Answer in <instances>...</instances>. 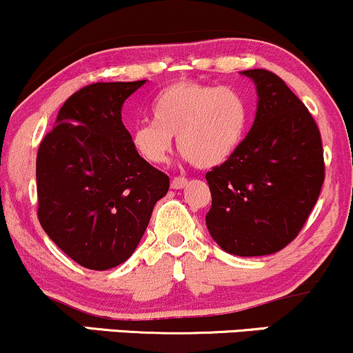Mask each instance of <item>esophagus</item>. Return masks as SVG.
<instances>
[{"mask_svg":"<svg viewBox=\"0 0 353 353\" xmlns=\"http://www.w3.org/2000/svg\"><path fill=\"white\" fill-rule=\"evenodd\" d=\"M188 185V179L185 177H174L172 182H171V188L172 189H182Z\"/></svg>","mask_w":353,"mask_h":353,"instance_id":"esophagus-1","label":"esophagus"}]
</instances>
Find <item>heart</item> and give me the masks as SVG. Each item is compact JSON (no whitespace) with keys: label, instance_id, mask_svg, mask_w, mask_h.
Masks as SVG:
<instances>
[{"label":"heart","instance_id":"b5f03b06","mask_svg":"<svg viewBox=\"0 0 353 353\" xmlns=\"http://www.w3.org/2000/svg\"><path fill=\"white\" fill-rule=\"evenodd\" d=\"M151 112L154 123L137 125L131 134L132 148L145 163H165L177 136V148L189 163L210 169L241 148L250 106L234 86L177 81L157 92Z\"/></svg>","mask_w":353,"mask_h":353}]
</instances>
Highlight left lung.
<instances>
[{
    "label": "left lung",
    "instance_id": "8db88e82",
    "mask_svg": "<svg viewBox=\"0 0 353 353\" xmlns=\"http://www.w3.org/2000/svg\"><path fill=\"white\" fill-rule=\"evenodd\" d=\"M257 112L241 148L205 174V224L225 252L269 255L299 236L325 179L320 131L309 109L267 70H249Z\"/></svg>",
    "mask_w": 353,
    "mask_h": 353
}]
</instances>
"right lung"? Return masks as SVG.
Wrapping results in <instances>:
<instances>
[{"label":"right lung","instance_id":"obj_1","mask_svg":"<svg viewBox=\"0 0 353 353\" xmlns=\"http://www.w3.org/2000/svg\"><path fill=\"white\" fill-rule=\"evenodd\" d=\"M145 81L94 83L68 98L36 157L38 219L64 254L91 270L131 257L169 177L134 151L121 119Z\"/></svg>","mask_w":353,"mask_h":353}]
</instances>
